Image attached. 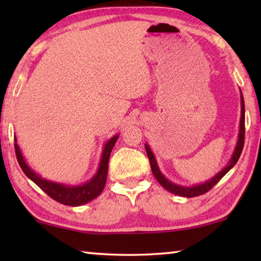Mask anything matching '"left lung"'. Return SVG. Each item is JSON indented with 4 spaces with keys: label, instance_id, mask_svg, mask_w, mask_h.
<instances>
[{
    "label": "left lung",
    "instance_id": "1",
    "mask_svg": "<svg viewBox=\"0 0 261 261\" xmlns=\"http://www.w3.org/2000/svg\"><path fill=\"white\" fill-rule=\"evenodd\" d=\"M244 135H245V106H244V98H243L242 91H241V122H240V131H238V138H237V143L236 146L233 148V152L231 154L230 159H229L228 163L223 169H221L218 174L213 176L211 179L206 180V182H202L199 184H194L191 185V187H185V185H179L177 183L171 182V180L168 179L165 175L161 173L160 168H159L158 161L155 159V155L152 152L151 147L147 143H145V148H146V153L147 156L149 159V163H151V168H152V173L154 175V177L156 178L159 183L161 184V187L165 188L167 191H169L171 193L176 194V196H180V197H187V198H192V197H197L200 196V194H204L207 191L214 187V185L219 182V180L226 175L231 168L236 165L238 159L241 156L242 149H243V145H244Z\"/></svg>",
    "mask_w": 261,
    "mask_h": 261
}]
</instances>
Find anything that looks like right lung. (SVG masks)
I'll return each instance as SVG.
<instances>
[{"instance_id":"add662e5","label":"right lung","mask_w":261,"mask_h":261,"mask_svg":"<svg viewBox=\"0 0 261 261\" xmlns=\"http://www.w3.org/2000/svg\"><path fill=\"white\" fill-rule=\"evenodd\" d=\"M118 137H120V135H115L112 138L106 141V144L103 145L102 153H101L100 163L96 173L92 176L90 179L86 180L85 183L77 185L54 182V180L42 178L40 175H38L32 168L28 165V162H26L23 153H21L18 144H17L16 137L15 151L17 160H18L21 170L24 171V174L28 176L31 180H33L42 191H45L48 196L53 198L54 200L59 201L63 205L76 207L87 204V202H90L91 200L95 199V198L102 192L106 185V180H107L109 156L110 153L113 151L115 143H116L118 139Z\"/></svg>"}]
</instances>
